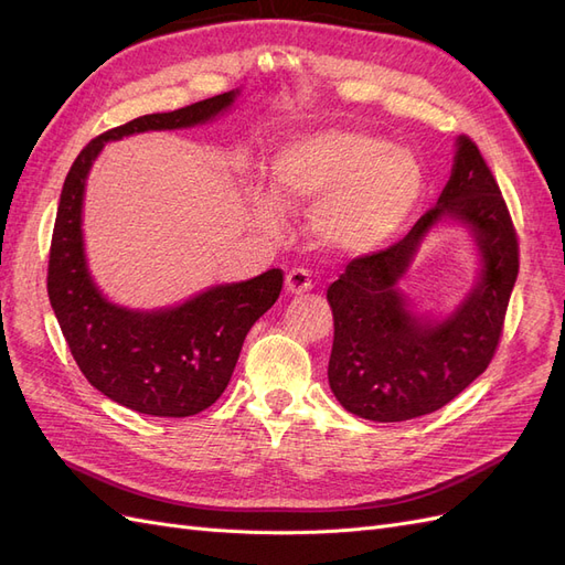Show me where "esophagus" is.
Segmentation results:
<instances>
[{
  "instance_id": "obj_1",
  "label": "esophagus",
  "mask_w": 565,
  "mask_h": 565,
  "mask_svg": "<svg viewBox=\"0 0 565 565\" xmlns=\"http://www.w3.org/2000/svg\"><path fill=\"white\" fill-rule=\"evenodd\" d=\"M285 287H287V292H292V295H303V292H309V289L313 287L311 273L306 270V268H292V270H287V276H285Z\"/></svg>"
}]
</instances>
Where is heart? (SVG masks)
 I'll return each instance as SVG.
<instances>
[{
  "instance_id": "b5f03b06",
  "label": "heart",
  "mask_w": 565,
  "mask_h": 565,
  "mask_svg": "<svg viewBox=\"0 0 565 565\" xmlns=\"http://www.w3.org/2000/svg\"><path fill=\"white\" fill-rule=\"evenodd\" d=\"M276 195L287 207L316 204L313 231L330 249L367 254L391 243L424 198V169L407 148L358 129H328L282 146L270 160ZM252 207L278 224V202L254 188Z\"/></svg>"
}]
</instances>
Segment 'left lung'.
I'll use <instances>...</instances> for the list:
<instances>
[{"instance_id": "1", "label": "left lung", "mask_w": 565, "mask_h": 565, "mask_svg": "<svg viewBox=\"0 0 565 565\" xmlns=\"http://www.w3.org/2000/svg\"><path fill=\"white\" fill-rule=\"evenodd\" d=\"M472 228L482 249V280L446 321L406 311L397 282L438 220ZM519 276V235L481 150L459 136L452 177L438 204L386 249L355 256L328 289L334 341L330 388L349 413L403 422L448 405L490 365L500 347L511 289Z\"/></svg>"}]
</instances>
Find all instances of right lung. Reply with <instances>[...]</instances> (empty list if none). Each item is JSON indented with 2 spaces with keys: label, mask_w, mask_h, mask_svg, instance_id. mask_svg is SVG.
<instances>
[{
  "label": "right lung",
  "mask_w": 565,
  "mask_h": 565,
  "mask_svg": "<svg viewBox=\"0 0 565 565\" xmlns=\"http://www.w3.org/2000/svg\"><path fill=\"white\" fill-rule=\"evenodd\" d=\"M237 92L152 113L108 129L82 148L65 177L49 249L46 292L75 363L104 396L152 417H191L228 386L243 341L282 289L280 268L218 285L174 309L129 311L94 285L82 245L84 179L106 141L129 134L183 129L224 113Z\"/></svg>",
  "instance_id": "add662e5"
}]
</instances>
